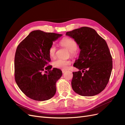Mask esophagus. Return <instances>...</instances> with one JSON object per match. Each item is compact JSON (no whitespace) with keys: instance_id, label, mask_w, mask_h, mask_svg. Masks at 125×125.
Segmentation results:
<instances>
[{"instance_id":"obj_1","label":"esophagus","mask_w":125,"mask_h":125,"mask_svg":"<svg viewBox=\"0 0 125 125\" xmlns=\"http://www.w3.org/2000/svg\"><path fill=\"white\" fill-rule=\"evenodd\" d=\"M65 71H66L65 70H62V73H65Z\"/></svg>"}]
</instances>
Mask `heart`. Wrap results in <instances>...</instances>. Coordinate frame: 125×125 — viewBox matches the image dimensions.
I'll use <instances>...</instances> for the list:
<instances>
[{
  "mask_svg": "<svg viewBox=\"0 0 125 125\" xmlns=\"http://www.w3.org/2000/svg\"><path fill=\"white\" fill-rule=\"evenodd\" d=\"M60 44L62 47L69 50L70 55L71 57L76 56L78 52V44L74 40L65 37L60 41ZM57 48L54 44H52L48 48V54L52 58H55L56 57ZM70 62L68 60L57 59L52 62V65L56 68L60 69H66L68 66L70 64Z\"/></svg>",
  "mask_w": 125,
  "mask_h": 125,
  "instance_id": "obj_1",
  "label": "heart"
}]
</instances>
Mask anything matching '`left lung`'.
<instances>
[{
  "mask_svg": "<svg viewBox=\"0 0 125 125\" xmlns=\"http://www.w3.org/2000/svg\"><path fill=\"white\" fill-rule=\"evenodd\" d=\"M66 34L74 39L81 50L73 65L79 71L73 73V89L84 96L99 94L108 83L113 68L112 57L105 40L95 30L86 26Z\"/></svg>",
  "mask_w": 125,
  "mask_h": 125,
  "instance_id": "obj_1",
  "label": "left lung"
}]
</instances>
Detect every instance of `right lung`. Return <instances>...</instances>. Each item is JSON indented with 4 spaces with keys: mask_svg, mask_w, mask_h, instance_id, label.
I'll list each match as a JSON object with an SVG mask.
<instances>
[{
    "mask_svg": "<svg viewBox=\"0 0 125 125\" xmlns=\"http://www.w3.org/2000/svg\"><path fill=\"white\" fill-rule=\"evenodd\" d=\"M62 34L36 30L18 45L14 57V78L26 96L39 101L48 100L56 93V83L62 71L48 65V48ZM49 73L44 74V69ZM50 70L49 71V70ZM46 72V71H45Z\"/></svg>",
    "mask_w": 125,
    "mask_h": 125,
    "instance_id": "add662e5",
    "label": "right lung"
}]
</instances>
